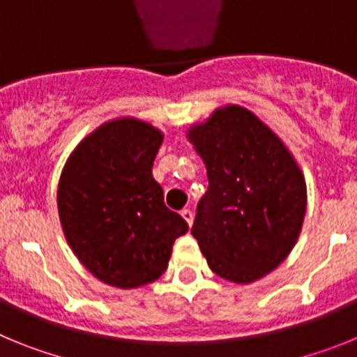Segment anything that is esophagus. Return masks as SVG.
<instances>
[{
    "label": "esophagus",
    "instance_id": "obj_1",
    "mask_svg": "<svg viewBox=\"0 0 357 357\" xmlns=\"http://www.w3.org/2000/svg\"><path fill=\"white\" fill-rule=\"evenodd\" d=\"M182 218H184V220H185V222H188V225L189 227H191V225H193V211H191V209H184V211H182Z\"/></svg>",
    "mask_w": 357,
    "mask_h": 357
}]
</instances>
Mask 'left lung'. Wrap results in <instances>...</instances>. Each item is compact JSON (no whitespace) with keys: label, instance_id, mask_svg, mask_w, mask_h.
<instances>
[{"label":"left lung","instance_id":"1","mask_svg":"<svg viewBox=\"0 0 357 357\" xmlns=\"http://www.w3.org/2000/svg\"><path fill=\"white\" fill-rule=\"evenodd\" d=\"M188 139L209 178L191 234L216 275L250 284L295 247L307 206L304 175L279 135L245 107H220L191 125Z\"/></svg>","mask_w":357,"mask_h":357}]
</instances>
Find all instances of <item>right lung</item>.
Masks as SVG:
<instances>
[{
    "instance_id": "add662e5",
    "label": "right lung",
    "mask_w": 357,
    "mask_h": 357,
    "mask_svg": "<svg viewBox=\"0 0 357 357\" xmlns=\"http://www.w3.org/2000/svg\"><path fill=\"white\" fill-rule=\"evenodd\" d=\"M164 134L135 118L103 123L71 151L56 206L68 245L96 279L121 289L159 279L188 232L164 206L151 166Z\"/></svg>"
}]
</instances>
